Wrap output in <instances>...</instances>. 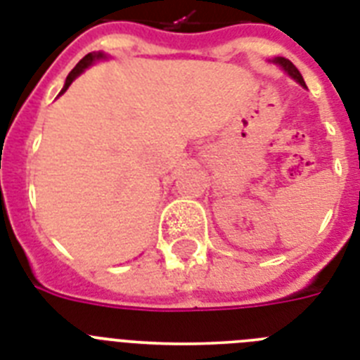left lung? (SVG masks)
I'll use <instances>...</instances> for the list:
<instances>
[{
  "label": "left lung",
  "instance_id": "8db88e82",
  "mask_svg": "<svg viewBox=\"0 0 360 360\" xmlns=\"http://www.w3.org/2000/svg\"><path fill=\"white\" fill-rule=\"evenodd\" d=\"M274 63H278L280 67H282V69H284L285 72H288V75H290L291 78H293V80L299 82V84H301L302 87H307V84H304V80H302L301 72H299V70H297V67H295V65H293V63H291L290 59H285V58H276V59H274Z\"/></svg>",
  "mask_w": 360,
  "mask_h": 360
}]
</instances>
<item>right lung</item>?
I'll list each match as a JSON object with an SVG mask.
<instances>
[{
    "label": "right lung",
    "mask_w": 360,
    "mask_h": 360,
    "mask_svg": "<svg viewBox=\"0 0 360 360\" xmlns=\"http://www.w3.org/2000/svg\"><path fill=\"white\" fill-rule=\"evenodd\" d=\"M98 58H103V53H87L86 58H82L80 61H78V65H76L75 69L70 70V75L67 76V80H65V86H63V89H61V93L67 91V89H69V86H70V84H72V80H75L76 76L80 75V72L84 69H87V67H89V65H91L93 61H95V59H98Z\"/></svg>",
    "instance_id": "1"
}]
</instances>
